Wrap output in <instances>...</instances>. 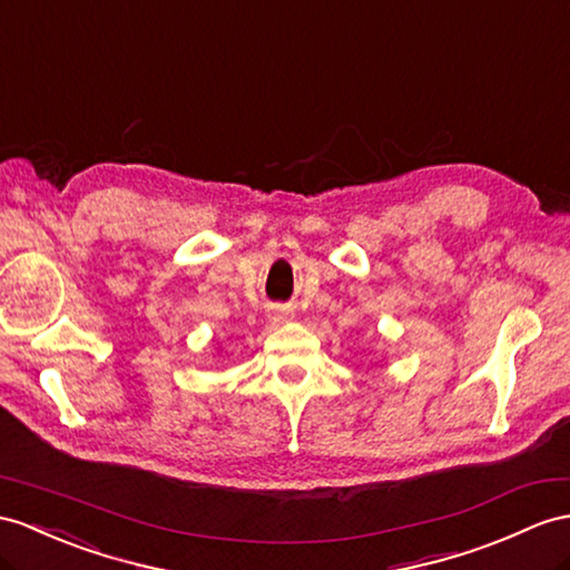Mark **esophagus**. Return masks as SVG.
Here are the masks:
<instances>
[{"label":"esophagus","mask_w":570,"mask_h":570,"mask_svg":"<svg viewBox=\"0 0 570 570\" xmlns=\"http://www.w3.org/2000/svg\"><path fill=\"white\" fill-rule=\"evenodd\" d=\"M268 318H273V322H293L295 312L289 307H271Z\"/></svg>","instance_id":"34e87169"}]
</instances>
